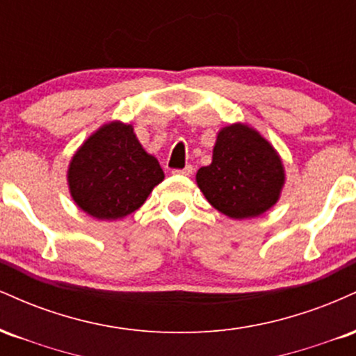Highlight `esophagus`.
Segmentation results:
<instances>
[{
  "label": "esophagus",
  "mask_w": 356,
  "mask_h": 356,
  "mask_svg": "<svg viewBox=\"0 0 356 356\" xmlns=\"http://www.w3.org/2000/svg\"><path fill=\"white\" fill-rule=\"evenodd\" d=\"M172 174H182V175H191L192 174V165H186L184 169H174Z\"/></svg>",
  "instance_id": "esophagus-1"
}]
</instances>
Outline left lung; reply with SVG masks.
Wrapping results in <instances>:
<instances>
[{
  "label": "left lung",
  "mask_w": 356,
  "mask_h": 356,
  "mask_svg": "<svg viewBox=\"0 0 356 356\" xmlns=\"http://www.w3.org/2000/svg\"><path fill=\"white\" fill-rule=\"evenodd\" d=\"M283 181L276 150L256 130L241 124L220 130L212 164L197 172V184L211 206L234 219L254 218L275 206Z\"/></svg>",
  "instance_id": "left-lung-1"
}]
</instances>
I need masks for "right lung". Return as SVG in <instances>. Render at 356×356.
<instances>
[{
	"label": "right lung",
	"instance_id": "1",
	"mask_svg": "<svg viewBox=\"0 0 356 356\" xmlns=\"http://www.w3.org/2000/svg\"><path fill=\"white\" fill-rule=\"evenodd\" d=\"M162 179L157 159L142 149L132 127L120 122L93 134L68 169L72 197L102 220L132 214Z\"/></svg>",
	"mask_w": 356,
	"mask_h": 356
}]
</instances>
